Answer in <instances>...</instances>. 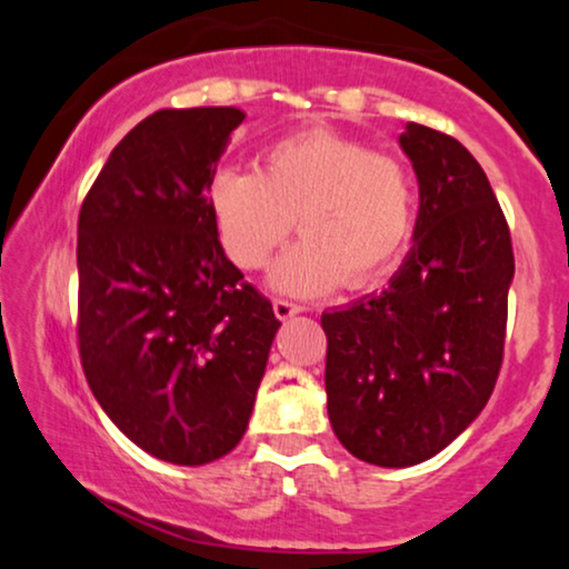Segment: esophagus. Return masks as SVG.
Listing matches in <instances>:
<instances>
[{
	"mask_svg": "<svg viewBox=\"0 0 569 569\" xmlns=\"http://www.w3.org/2000/svg\"><path fill=\"white\" fill-rule=\"evenodd\" d=\"M271 306H274V316L279 318V321H287V318L300 313V306H295V302L282 300V298H277L274 302H271Z\"/></svg>",
	"mask_w": 569,
	"mask_h": 569,
	"instance_id": "esophagus-1",
	"label": "esophagus"
}]
</instances>
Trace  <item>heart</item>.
Instances as JSON below:
<instances>
[{
    "instance_id": "heart-1",
    "label": "heart",
    "mask_w": 569,
    "mask_h": 569,
    "mask_svg": "<svg viewBox=\"0 0 569 569\" xmlns=\"http://www.w3.org/2000/svg\"><path fill=\"white\" fill-rule=\"evenodd\" d=\"M224 253L261 269L295 228L300 243L271 271L292 295L362 290L399 263L415 228V181L396 154L329 129L271 142L256 170H220L209 186Z\"/></svg>"
}]
</instances>
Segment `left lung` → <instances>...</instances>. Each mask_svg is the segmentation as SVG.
<instances>
[{"instance_id": "obj_1", "label": "left lung", "mask_w": 569, "mask_h": 569, "mask_svg": "<svg viewBox=\"0 0 569 569\" xmlns=\"http://www.w3.org/2000/svg\"><path fill=\"white\" fill-rule=\"evenodd\" d=\"M399 142L419 181L415 246L383 292L321 316L333 432L388 469L440 453L485 409L516 274L508 222L473 154L422 123Z\"/></svg>"}]
</instances>
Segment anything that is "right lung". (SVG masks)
<instances>
[{"label":"right lung","mask_w":569,"mask_h":569,"mask_svg":"<svg viewBox=\"0 0 569 569\" xmlns=\"http://www.w3.org/2000/svg\"><path fill=\"white\" fill-rule=\"evenodd\" d=\"M246 113L166 108L116 144L77 222V345L90 391L160 461L230 453L282 323L222 251L209 186Z\"/></svg>","instance_id":"1"}]
</instances>
